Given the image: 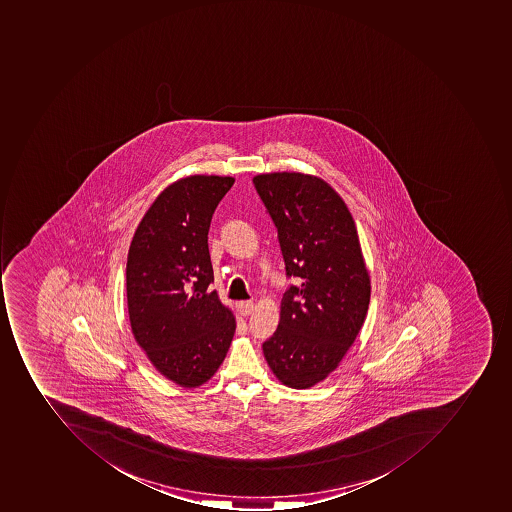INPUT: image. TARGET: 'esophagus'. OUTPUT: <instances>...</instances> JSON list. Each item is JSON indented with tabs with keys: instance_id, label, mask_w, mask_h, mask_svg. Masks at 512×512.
<instances>
[{
	"instance_id": "1",
	"label": "esophagus",
	"mask_w": 512,
	"mask_h": 512,
	"mask_svg": "<svg viewBox=\"0 0 512 512\" xmlns=\"http://www.w3.org/2000/svg\"><path fill=\"white\" fill-rule=\"evenodd\" d=\"M237 311L240 312V315H243V317H248V315L254 311V303H252L251 300L238 301Z\"/></svg>"
}]
</instances>
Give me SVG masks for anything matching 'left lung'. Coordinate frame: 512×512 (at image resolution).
<instances>
[{"mask_svg": "<svg viewBox=\"0 0 512 512\" xmlns=\"http://www.w3.org/2000/svg\"><path fill=\"white\" fill-rule=\"evenodd\" d=\"M252 181L277 228L286 277L298 280L281 298L264 358L283 385L311 388L337 368L368 314L371 281L357 228L320 178L277 172Z\"/></svg>", "mask_w": 512, "mask_h": 512, "instance_id": "8db88e82", "label": "left lung"}]
</instances>
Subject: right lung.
<instances>
[{
    "label": "right lung",
    "instance_id": "obj_1",
    "mask_svg": "<svg viewBox=\"0 0 512 512\" xmlns=\"http://www.w3.org/2000/svg\"><path fill=\"white\" fill-rule=\"evenodd\" d=\"M232 177L194 175L164 189L138 224L126 266L135 340L160 374L197 388L228 354L235 318L212 291L208 234Z\"/></svg>",
    "mask_w": 512,
    "mask_h": 512
}]
</instances>
